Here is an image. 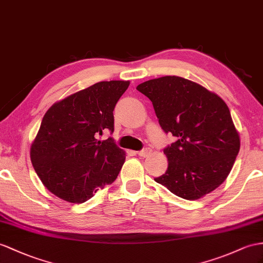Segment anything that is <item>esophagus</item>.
<instances>
[{
  "instance_id": "esophagus-1",
  "label": "esophagus",
  "mask_w": 263,
  "mask_h": 263,
  "mask_svg": "<svg viewBox=\"0 0 263 263\" xmlns=\"http://www.w3.org/2000/svg\"><path fill=\"white\" fill-rule=\"evenodd\" d=\"M137 153L139 154L140 157H147L151 153V149H150V147H144V149L138 151Z\"/></svg>"
}]
</instances>
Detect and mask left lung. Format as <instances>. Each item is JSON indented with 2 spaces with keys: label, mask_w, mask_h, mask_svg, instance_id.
<instances>
[{
  "label": "left lung",
  "mask_w": 263,
  "mask_h": 263,
  "mask_svg": "<svg viewBox=\"0 0 263 263\" xmlns=\"http://www.w3.org/2000/svg\"><path fill=\"white\" fill-rule=\"evenodd\" d=\"M137 90L151 100L162 130L177 138L163 150L167 170L154 180L185 200L217 189L240 150L239 133L224 101L174 76L145 81Z\"/></svg>",
  "instance_id": "left-lung-1"
}]
</instances>
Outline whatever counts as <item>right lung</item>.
<instances>
[{
    "instance_id": "right-lung-1",
    "label": "right lung",
    "mask_w": 263,
    "mask_h": 263,
    "mask_svg": "<svg viewBox=\"0 0 263 263\" xmlns=\"http://www.w3.org/2000/svg\"><path fill=\"white\" fill-rule=\"evenodd\" d=\"M129 81H103L53 104L44 114L31 146V161L50 192L72 203L91 199L99 187L112 183L125 153L110 137L113 110Z\"/></svg>"
}]
</instances>
